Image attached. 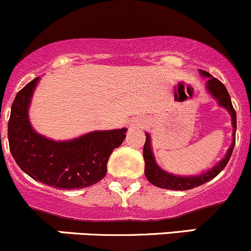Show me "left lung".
<instances>
[{
    "instance_id": "obj_1",
    "label": "left lung",
    "mask_w": 251,
    "mask_h": 251,
    "mask_svg": "<svg viewBox=\"0 0 251 251\" xmlns=\"http://www.w3.org/2000/svg\"><path fill=\"white\" fill-rule=\"evenodd\" d=\"M200 74L204 77H208L205 88L209 92V94H210L213 98H215L218 104L220 105V106L226 108V110L228 111L229 115H231L232 126H233V133H232V136H233V138H232V144L231 146H229V149L227 150L224 158H222L218 164L214 165L211 169L206 170L205 173H203V174H200V175L180 176V175H174L165 172V170L162 169V168L156 163L153 152H152V149H151V139H150L149 133H145V135H146V141H145V145H144L145 175H146L147 180H149L152 185L157 186V187L165 188V190L186 191V190H191V188L197 187V186L203 185V183L213 180L218 174H220L221 170L226 167L227 163H228L232 152H233L234 144H236L237 116H236V111H234L233 106H232V101H231V98H229L228 92H227L226 87H225L218 78L211 76L210 74H208L206 71H203V70H200Z\"/></svg>"
}]
</instances>
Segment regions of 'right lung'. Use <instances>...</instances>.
<instances>
[{"label": "right lung", "instance_id": "add662e5", "mask_svg": "<svg viewBox=\"0 0 251 251\" xmlns=\"http://www.w3.org/2000/svg\"><path fill=\"white\" fill-rule=\"evenodd\" d=\"M40 77L19 90L8 122L9 150L23 172L36 181L65 190L104 179L107 161L126 138V128L95 130L68 141H54L33 130L29 106Z\"/></svg>", "mask_w": 251, "mask_h": 251}]
</instances>
